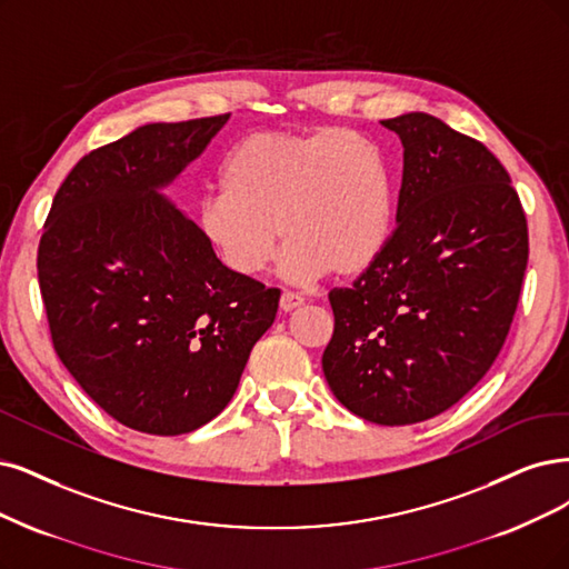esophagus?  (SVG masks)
<instances>
[{"instance_id": "34e87169", "label": "esophagus", "mask_w": 569, "mask_h": 569, "mask_svg": "<svg viewBox=\"0 0 569 569\" xmlns=\"http://www.w3.org/2000/svg\"><path fill=\"white\" fill-rule=\"evenodd\" d=\"M281 309L283 311H292V309H298V307H302L305 305V300L300 298V296H296V292H290V290H283L281 292Z\"/></svg>"}]
</instances>
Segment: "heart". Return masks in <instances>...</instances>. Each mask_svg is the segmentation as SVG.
<instances>
[{"label":"heart","instance_id":"heart-1","mask_svg":"<svg viewBox=\"0 0 569 569\" xmlns=\"http://www.w3.org/2000/svg\"><path fill=\"white\" fill-rule=\"evenodd\" d=\"M220 182L201 197L197 227L237 277H260L281 234V273L296 283L330 269L361 273L389 239V168L380 147L356 131L252 133L222 161Z\"/></svg>","mask_w":569,"mask_h":569}]
</instances>
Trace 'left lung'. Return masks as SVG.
Listing matches in <instances>:
<instances>
[{
	"instance_id": "left-lung-1",
	"label": "left lung",
	"mask_w": 569,
	"mask_h": 569,
	"mask_svg": "<svg viewBox=\"0 0 569 569\" xmlns=\"http://www.w3.org/2000/svg\"><path fill=\"white\" fill-rule=\"evenodd\" d=\"M403 142L396 227L349 288H332L323 375L368 422L452 408L507 340L528 267V220L486 144L427 112L385 119Z\"/></svg>"
}]
</instances>
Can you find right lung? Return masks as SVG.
I'll list each match as a JSON object with an SVG mask.
<instances>
[{"mask_svg": "<svg viewBox=\"0 0 569 569\" xmlns=\"http://www.w3.org/2000/svg\"><path fill=\"white\" fill-rule=\"evenodd\" d=\"M229 114L147 123L81 157L58 187L37 250L53 349L123 427L189 433L220 415L279 288L237 277L157 189Z\"/></svg>", "mask_w": 569, "mask_h": 569, "instance_id": "right-lung-1", "label": "right lung"}]
</instances>
